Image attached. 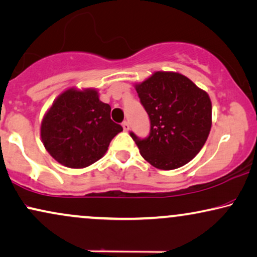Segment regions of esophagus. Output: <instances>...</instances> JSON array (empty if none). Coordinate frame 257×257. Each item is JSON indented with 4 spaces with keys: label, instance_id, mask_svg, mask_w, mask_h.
<instances>
[{
    "label": "esophagus",
    "instance_id": "34e87169",
    "mask_svg": "<svg viewBox=\"0 0 257 257\" xmlns=\"http://www.w3.org/2000/svg\"><path fill=\"white\" fill-rule=\"evenodd\" d=\"M122 126H123V131L124 132H128L129 131V123L126 122V121H124L122 123Z\"/></svg>",
    "mask_w": 257,
    "mask_h": 257
}]
</instances>
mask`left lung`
<instances>
[{"label": "left lung", "instance_id": "8db88e82", "mask_svg": "<svg viewBox=\"0 0 257 257\" xmlns=\"http://www.w3.org/2000/svg\"><path fill=\"white\" fill-rule=\"evenodd\" d=\"M136 91L151 121L147 138L131 132L142 157L159 170L186 165L209 136L212 113L209 95L174 72H155L136 85Z\"/></svg>", "mask_w": 257, "mask_h": 257}]
</instances>
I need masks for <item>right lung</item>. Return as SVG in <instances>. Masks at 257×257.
<instances>
[{
    "label": "right lung",
    "mask_w": 257,
    "mask_h": 257,
    "mask_svg": "<svg viewBox=\"0 0 257 257\" xmlns=\"http://www.w3.org/2000/svg\"><path fill=\"white\" fill-rule=\"evenodd\" d=\"M96 90L70 89L58 97L41 123L45 148L59 164L84 168L99 160L123 128L110 118Z\"/></svg>",
    "instance_id": "add662e5"
}]
</instances>
